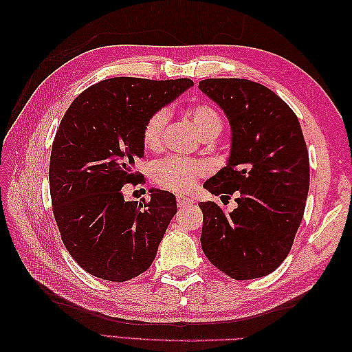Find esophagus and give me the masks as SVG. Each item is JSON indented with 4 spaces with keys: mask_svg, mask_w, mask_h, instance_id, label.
Returning <instances> with one entry per match:
<instances>
[{
    "mask_svg": "<svg viewBox=\"0 0 352 352\" xmlns=\"http://www.w3.org/2000/svg\"><path fill=\"white\" fill-rule=\"evenodd\" d=\"M192 203H193V201H192L190 198H186V197H182V195L177 197V206L180 207V208L188 207V206H190Z\"/></svg>",
    "mask_w": 352,
    "mask_h": 352,
    "instance_id": "obj_1",
    "label": "esophagus"
}]
</instances>
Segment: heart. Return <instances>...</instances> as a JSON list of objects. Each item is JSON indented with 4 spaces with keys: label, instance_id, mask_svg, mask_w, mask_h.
Masks as SVG:
<instances>
[{
    "label": "heart",
    "instance_id": "b5f03b06",
    "mask_svg": "<svg viewBox=\"0 0 352 352\" xmlns=\"http://www.w3.org/2000/svg\"><path fill=\"white\" fill-rule=\"evenodd\" d=\"M186 115L195 125L199 136L213 139L222 130V116L214 106L208 102H193L186 107ZM168 124L166 110H155L142 129V144L146 151L157 153L163 146L164 129ZM208 166L203 160L180 159V157H168L154 164L153 180L162 189L177 193L190 192L195 188L197 180L207 175Z\"/></svg>",
    "mask_w": 352,
    "mask_h": 352
}]
</instances>
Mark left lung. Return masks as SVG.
Returning <instances> with one entry per match:
<instances>
[{"instance_id": "1", "label": "left lung", "mask_w": 352, "mask_h": 352, "mask_svg": "<svg viewBox=\"0 0 352 352\" xmlns=\"http://www.w3.org/2000/svg\"><path fill=\"white\" fill-rule=\"evenodd\" d=\"M199 89L218 102L233 131L227 166L204 183L237 207L199 203L206 257L234 280L274 272L290 252L310 186L300 121L271 89L245 78H207Z\"/></svg>"}]
</instances>
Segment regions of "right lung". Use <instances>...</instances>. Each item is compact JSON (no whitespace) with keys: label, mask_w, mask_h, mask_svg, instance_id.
I'll list each match as a JSON object with an SVG mask.
<instances>
[{"label":"right lung","mask_w":352,"mask_h":352,"mask_svg":"<svg viewBox=\"0 0 352 352\" xmlns=\"http://www.w3.org/2000/svg\"><path fill=\"white\" fill-rule=\"evenodd\" d=\"M189 78L115 77L81 92L58 125L50 159L56 223L71 257L94 276L122 283L151 266L177 213L170 192L153 189L142 204L122 186L142 174V129L148 116L190 87Z\"/></svg>","instance_id":"obj_1"}]
</instances>
